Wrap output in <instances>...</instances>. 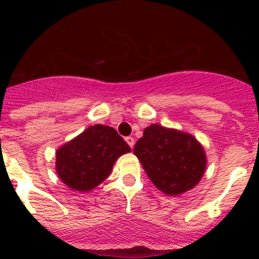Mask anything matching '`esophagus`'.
I'll list each match as a JSON object with an SVG mask.
<instances>
[{"instance_id":"34e87169","label":"esophagus","mask_w":259,"mask_h":259,"mask_svg":"<svg viewBox=\"0 0 259 259\" xmlns=\"http://www.w3.org/2000/svg\"><path fill=\"white\" fill-rule=\"evenodd\" d=\"M125 140H126V143L127 144H129V146L130 148H134V144H135V140H134V138H132V137H127V138H125Z\"/></svg>"}]
</instances>
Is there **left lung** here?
Wrapping results in <instances>:
<instances>
[{
    "label": "left lung",
    "mask_w": 259,
    "mask_h": 259,
    "mask_svg": "<svg viewBox=\"0 0 259 259\" xmlns=\"http://www.w3.org/2000/svg\"><path fill=\"white\" fill-rule=\"evenodd\" d=\"M134 154L153 184L171 197L194 188L207 168L204 148L192 134L158 124L145 127Z\"/></svg>",
    "instance_id": "8db88e82"
}]
</instances>
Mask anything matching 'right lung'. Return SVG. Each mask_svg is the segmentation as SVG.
I'll use <instances>...</instances> for the list:
<instances>
[{
  "instance_id": "right-lung-1",
  "label": "right lung",
  "mask_w": 259,
  "mask_h": 259,
  "mask_svg": "<svg viewBox=\"0 0 259 259\" xmlns=\"http://www.w3.org/2000/svg\"><path fill=\"white\" fill-rule=\"evenodd\" d=\"M132 151L114 127L96 124L56 150V173L77 192H90L109 176L115 161Z\"/></svg>"
}]
</instances>
